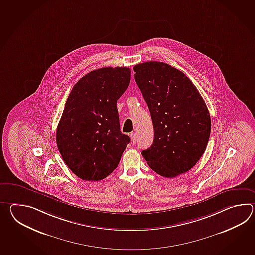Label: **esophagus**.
<instances>
[{
	"instance_id": "34e87169",
	"label": "esophagus",
	"mask_w": 255,
	"mask_h": 255,
	"mask_svg": "<svg viewBox=\"0 0 255 255\" xmlns=\"http://www.w3.org/2000/svg\"><path fill=\"white\" fill-rule=\"evenodd\" d=\"M130 140H131V142H132V143H135L136 140H137V139H136L135 133H134V132H131L130 134Z\"/></svg>"
}]
</instances>
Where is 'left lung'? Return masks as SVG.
<instances>
[{"instance_id":"8db88e82","label":"left lung","mask_w":255,"mask_h":255,"mask_svg":"<svg viewBox=\"0 0 255 255\" xmlns=\"http://www.w3.org/2000/svg\"><path fill=\"white\" fill-rule=\"evenodd\" d=\"M133 70L153 126V144L141 152L143 158L164 177L186 173L210 139L211 121L203 98L185 74L168 64L148 61Z\"/></svg>"}]
</instances>
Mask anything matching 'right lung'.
Here are the masks:
<instances>
[{"label":"right lung","instance_id":"add662e5","mask_svg":"<svg viewBox=\"0 0 255 255\" xmlns=\"http://www.w3.org/2000/svg\"><path fill=\"white\" fill-rule=\"evenodd\" d=\"M130 79L129 68H99L79 79L68 96L56 140L64 162L83 180L111 175L130 142L121 131L117 109Z\"/></svg>","mask_w":255,"mask_h":255}]
</instances>
